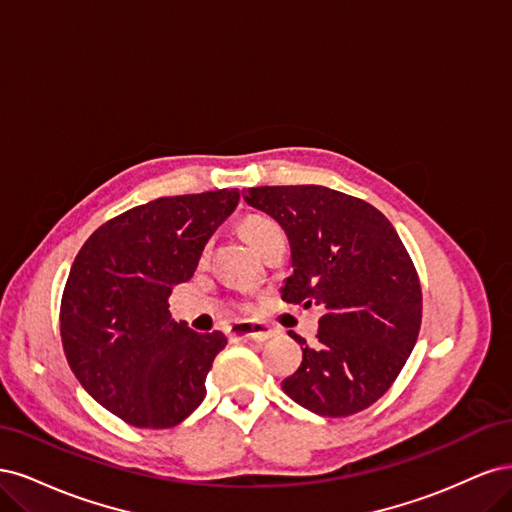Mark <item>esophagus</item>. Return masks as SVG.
Listing matches in <instances>:
<instances>
[{
	"label": "esophagus",
	"mask_w": 512,
	"mask_h": 512,
	"mask_svg": "<svg viewBox=\"0 0 512 512\" xmlns=\"http://www.w3.org/2000/svg\"><path fill=\"white\" fill-rule=\"evenodd\" d=\"M230 335L237 339H254V342H267V339L273 335V331L265 324H254V322H239L232 324Z\"/></svg>",
	"instance_id": "1"
}]
</instances>
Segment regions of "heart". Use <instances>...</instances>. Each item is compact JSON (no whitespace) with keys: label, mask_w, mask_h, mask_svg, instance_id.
I'll list each match as a JSON object with an SVG mask.
<instances>
[{"label":"heart","mask_w":512,"mask_h":512,"mask_svg":"<svg viewBox=\"0 0 512 512\" xmlns=\"http://www.w3.org/2000/svg\"><path fill=\"white\" fill-rule=\"evenodd\" d=\"M239 232L241 237L250 243L256 252H260L262 247L267 245V241H271L277 235H284L280 224L273 222L267 215H245V218L239 222Z\"/></svg>","instance_id":"b5f03b06"}]
</instances>
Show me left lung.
I'll use <instances>...</instances> for the list:
<instances>
[{
  "label": "left lung",
  "mask_w": 512,
  "mask_h": 512,
  "mask_svg": "<svg viewBox=\"0 0 512 512\" xmlns=\"http://www.w3.org/2000/svg\"><path fill=\"white\" fill-rule=\"evenodd\" d=\"M245 203L269 213L290 241V305H318V344L303 349L284 393L320 416H350L391 389L416 344L423 292L393 224L361 198L324 185H262Z\"/></svg>",
  "instance_id": "left-lung-1"
}]
</instances>
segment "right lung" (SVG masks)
<instances>
[{
    "label": "right lung",
    "mask_w": 512,
    "mask_h": 512,
    "mask_svg": "<svg viewBox=\"0 0 512 512\" xmlns=\"http://www.w3.org/2000/svg\"><path fill=\"white\" fill-rule=\"evenodd\" d=\"M237 203V190L156 198L104 222L72 262L59 307L68 365L128 425L175 427L207 395L226 337L175 322L168 297Z\"/></svg>",
    "instance_id": "add662e5"
}]
</instances>
